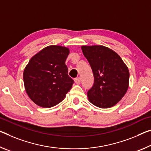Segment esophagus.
Listing matches in <instances>:
<instances>
[{
  "label": "esophagus",
  "mask_w": 151,
  "mask_h": 151,
  "mask_svg": "<svg viewBox=\"0 0 151 151\" xmlns=\"http://www.w3.org/2000/svg\"><path fill=\"white\" fill-rule=\"evenodd\" d=\"M75 83H76V84H77V85H79V84H81V78L80 77H77V78H76L75 79Z\"/></svg>",
  "instance_id": "esophagus-1"
}]
</instances>
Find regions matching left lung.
Listing matches in <instances>:
<instances>
[{
    "instance_id": "1",
    "label": "left lung",
    "mask_w": 151,
    "mask_h": 151,
    "mask_svg": "<svg viewBox=\"0 0 151 151\" xmlns=\"http://www.w3.org/2000/svg\"><path fill=\"white\" fill-rule=\"evenodd\" d=\"M94 76L93 87L87 91L90 102L108 108L120 101L128 88L129 70L119 55L104 45L82 46Z\"/></svg>"
}]
</instances>
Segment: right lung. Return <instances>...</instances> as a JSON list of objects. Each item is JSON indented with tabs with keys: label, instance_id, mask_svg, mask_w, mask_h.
Segmentation results:
<instances>
[{
	"label": "right lung",
	"instance_id": "right-lung-1",
	"mask_svg": "<svg viewBox=\"0 0 151 151\" xmlns=\"http://www.w3.org/2000/svg\"><path fill=\"white\" fill-rule=\"evenodd\" d=\"M68 48L50 45L33 56L23 72L25 91L30 99L42 107H51L65 98L74 81L65 64Z\"/></svg>",
	"mask_w": 151,
	"mask_h": 151
}]
</instances>
